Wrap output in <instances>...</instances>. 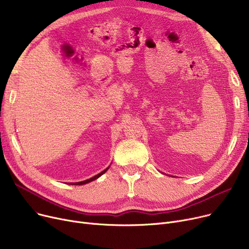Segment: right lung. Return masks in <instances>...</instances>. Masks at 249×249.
I'll list each match as a JSON object with an SVG mask.
<instances>
[{
	"mask_svg": "<svg viewBox=\"0 0 249 249\" xmlns=\"http://www.w3.org/2000/svg\"><path fill=\"white\" fill-rule=\"evenodd\" d=\"M110 167V166H109ZM109 167H107L106 169H104L103 172H101L100 174H98V175H96L95 177H93V178H89V179H86V180H84V181H78V182H71V185H78V186H81V185H86V184H88V182H90V181H93V180H95V179H97L98 178H100L102 175H104L105 173H106L108 169H109Z\"/></svg>",
	"mask_w": 249,
	"mask_h": 249,
	"instance_id": "1",
	"label": "right lung"
}]
</instances>
